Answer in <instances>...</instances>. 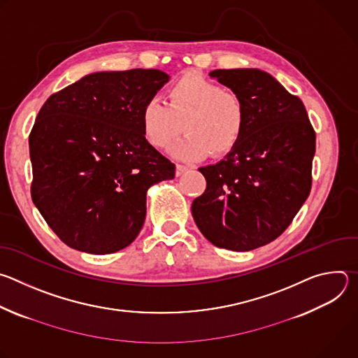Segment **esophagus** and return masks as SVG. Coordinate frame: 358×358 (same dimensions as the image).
Segmentation results:
<instances>
[{
  "mask_svg": "<svg viewBox=\"0 0 358 358\" xmlns=\"http://www.w3.org/2000/svg\"><path fill=\"white\" fill-rule=\"evenodd\" d=\"M187 170H188L187 166H184V164H177V166H176V176L180 177V176L184 174Z\"/></svg>",
  "mask_w": 358,
  "mask_h": 358,
  "instance_id": "34e87169",
  "label": "esophagus"
}]
</instances>
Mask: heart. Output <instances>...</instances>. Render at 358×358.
<instances>
[{"label":"heart","instance_id":"heart-1","mask_svg":"<svg viewBox=\"0 0 358 358\" xmlns=\"http://www.w3.org/2000/svg\"><path fill=\"white\" fill-rule=\"evenodd\" d=\"M248 120L246 101L239 92L221 87L198 73H187L166 92V103L150 100L140 123L145 140L167 148L181 134L187 137L173 150L178 157H222L241 141Z\"/></svg>","mask_w":358,"mask_h":358}]
</instances>
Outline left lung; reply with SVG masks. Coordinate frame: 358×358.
Segmentation results:
<instances>
[{"label": "left lung", "instance_id": "left-lung-1", "mask_svg": "<svg viewBox=\"0 0 358 358\" xmlns=\"http://www.w3.org/2000/svg\"><path fill=\"white\" fill-rule=\"evenodd\" d=\"M211 78L242 94L248 120L224 160L198 169L207 188L194 221L211 243L252 250L290 225L312 188L316 133L303 101L259 69H217Z\"/></svg>", "mask_w": 358, "mask_h": 358}]
</instances>
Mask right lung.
Wrapping results in <instances>:
<instances>
[{"instance_id":"add662e5","label":"right lung","mask_w":358,"mask_h":358,"mask_svg":"<svg viewBox=\"0 0 358 358\" xmlns=\"http://www.w3.org/2000/svg\"><path fill=\"white\" fill-rule=\"evenodd\" d=\"M159 69L96 72L50 94L29 134L31 196L68 246L117 252L138 235L147 189L176 164L144 137L140 115L169 82Z\"/></svg>"}]
</instances>
